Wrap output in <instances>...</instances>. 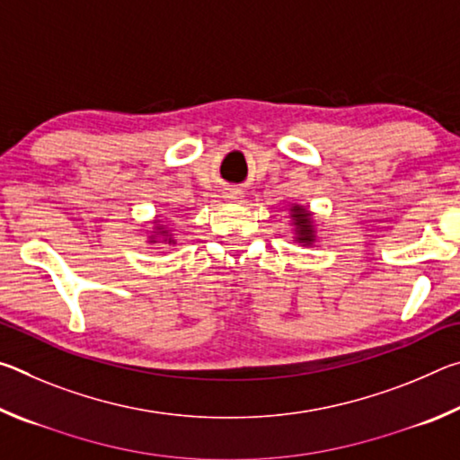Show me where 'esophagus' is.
Wrapping results in <instances>:
<instances>
[{
  "label": "esophagus",
  "mask_w": 460,
  "mask_h": 460,
  "mask_svg": "<svg viewBox=\"0 0 460 460\" xmlns=\"http://www.w3.org/2000/svg\"><path fill=\"white\" fill-rule=\"evenodd\" d=\"M225 199L231 200V202H237L241 199V194L237 190H227V192H225Z\"/></svg>",
  "instance_id": "34e87169"
}]
</instances>
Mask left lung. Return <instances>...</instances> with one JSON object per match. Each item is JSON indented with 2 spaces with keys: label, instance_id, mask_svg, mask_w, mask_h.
Listing matches in <instances>:
<instances>
[{
  "label": "left lung",
  "instance_id": "left-lung-1",
  "mask_svg": "<svg viewBox=\"0 0 460 460\" xmlns=\"http://www.w3.org/2000/svg\"><path fill=\"white\" fill-rule=\"evenodd\" d=\"M290 211H292V225L296 227L294 239L298 241V243L310 245L314 241V225H313V219H310V213L300 205H294Z\"/></svg>",
  "mask_w": 460,
  "mask_h": 460
}]
</instances>
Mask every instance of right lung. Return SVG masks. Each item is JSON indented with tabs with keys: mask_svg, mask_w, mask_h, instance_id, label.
Listing matches in <instances>:
<instances>
[{
	"mask_svg": "<svg viewBox=\"0 0 460 460\" xmlns=\"http://www.w3.org/2000/svg\"><path fill=\"white\" fill-rule=\"evenodd\" d=\"M147 243H168V245H176V237H174L172 229H170L166 223H162V221L155 219V221H154L152 235L147 237Z\"/></svg>",
	"mask_w": 460,
	"mask_h": 460,
	"instance_id": "1",
	"label": "right lung"
}]
</instances>
